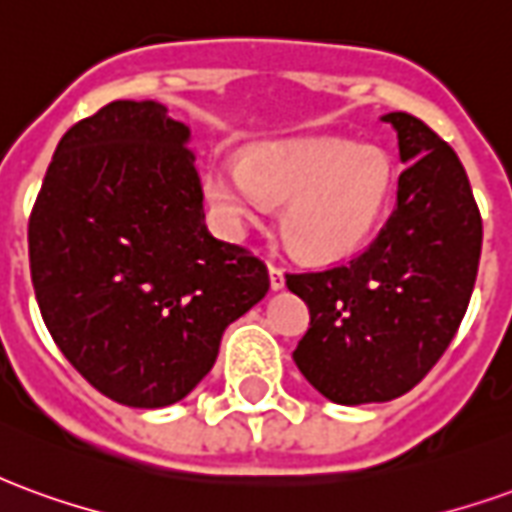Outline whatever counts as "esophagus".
Masks as SVG:
<instances>
[{
  "instance_id": "1",
  "label": "esophagus",
  "mask_w": 512,
  "mask_h": 512,
  "mask_svg": "<svg viewBox=\"0 0 512 512\" xmlns=\"http://www.w3.org/2000/svg\"><path fill=\"white\" fill-rule=\"evenodd\" d=\"M268 279H271V290L285 288V271L277 266H268Z\"/></svg>"
}]
</instances>
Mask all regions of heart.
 Returning a JSON list of instances; mask_svg holds the SVG:
<instances>
[{
	"label": "heart",
	"mask_w": 512,
	"mask_h": 512,
	"mask_svg": "<svg viewBox=\"0 0 512 512\" xmlns=\"http://www.w3.org/2000/svg\"><path fill=\"white\" fill-rule=\"evenodd\" d=\"M392 186L384 150L329 136L255 147L241 161H213L202 175V197L227 233L244 235L285 205L290 246L315 263L365 249L384 222Z\"/></svg>",
	"instance_id": "obj_1"
}]
</instances>
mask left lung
I'll return each mask as SVG.
<instances>
[{"label":"left lung","mask_w":512,"mask_h":512,"mask_svg":"<svg viewBox=\"0 0 512 512\" xmlns=\"http://www.w3.org/2000/svg\"><path fill=\"white\" fill-rule=\"evenodd\" d=\"M381 120L395 128L408 164L384 230L345 266L288 274L290 293L310 307L293 362L340 406L395 400L428 376L461 326L483 246L455 150L414 115Z\"/></svg>","instance_id":"8db88e82"}]
</instances>
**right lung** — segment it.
I'll return each instance as SVG.
<instances>
[{
  "instance_id": "obj_1",
  "label": "right lung",
  "mask_w": 512,
  "mask_h": 512,
  "mask_svg": "<svg viewBox=\"0 0 512 512\" xmlns=\"http://www.w3.org/2000/svg\"><path fill=\"white\" fill-rule=\"evenodd\" d=\"M189 139L158 101H112L62 136L29 219L46 329L131 408L189 395L268 293L266 266L208 233Z\"/></svg>"
}]
</instances>
